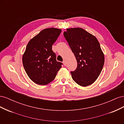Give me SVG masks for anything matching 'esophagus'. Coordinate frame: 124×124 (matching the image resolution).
Listing matches in <instances>:
<instances>
[{"label": "esophagus", "mask_w": 124, "mask_h": 124, "mask_svg": "<svg viewBox=\"0 0 124 124\" xmlns=\"http://www.w3.org/2000/svg\"><path fill=\"white\" fill-rule=\"evenodd\" d=\"M62 63H63V65H64V66H66L67 63H66V61H63V62H62Z\"/></svg>", "instance_id": "1"}]
</instances>
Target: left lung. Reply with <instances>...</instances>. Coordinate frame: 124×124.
<instances>
[{
  "label": "left lung",
  "mask_w": 124,
  "mask_h": 124,
  "mask_svg": "<svg viewBox=\"0 0 124 124\" xmlns=\"http://www.w3.org/2000/svg\"><path fill=\"white\" fill-rule=\"evenodd\" d=\"M63 36L78 62L77 69L71 71L72 79L82 86L91 85L99 77L104 62L98 40L81 28L67 29Z\"/></svg>",
  "instance_id": "1"
}]
</instances>
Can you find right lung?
Listing matches in <instances>:
<instances>
[{
    "label": "right lung",
    "mask_w": 124,
    "mask_h": 124,
    "mask_svg": "<svg viewBox=\"0 0 124 124\" xmlns=\"http://www.w3.org/2000/svg\"><path fill=\"white\" fill-rule=\"evenodd\" d=\"M61 32L57 28L44 29L30 40L26 46L23 65L29 78L37 84L50 83L62 67V63L56 61V55L52 51V45Z\"/></svg>",
    "instance_id": "1"
}]
</instances>
